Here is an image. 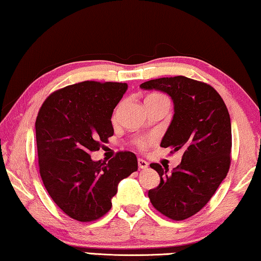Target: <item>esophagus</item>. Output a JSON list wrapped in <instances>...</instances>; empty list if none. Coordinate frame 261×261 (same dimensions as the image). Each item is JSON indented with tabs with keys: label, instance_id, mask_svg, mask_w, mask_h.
Returning a JSON list of instances; mask_svg holds the SVG:
<instances>
[{
	"label": "esophagus",
	"instance_id": "obj_1",
	"mask_svg": "<svg viewBox=\"0 0 261 261\" xmlns=\"http://www.w3.org/2000/svg\"><path fill=\"white\" fill-rule=\"evenodd\" d=\"M138 166H139V168L145 169L148 167V162H147L146 160H143V159H138Z\"/></svg>",
	"mask_w": 261,
	"mask_h": 261
}]
</instances>
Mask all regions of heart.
Returning <instances> with one entry per match:
<instances>
[{
	"label": "heart",
	"instance_id": "1",
	"mask_svg": "<svg viewBox=\"0 0 261 261\" xmlns=\"http://www.w3.org/2000/svg\"><path fill=\"white\" fill-rule=\"evenodd\" d=\"M150 96H161V95H158V94H154V95H150ZM119 108H120V106H118V107L115 108L114 113H113V116H112L113 121H115L116 118H118ZM149 143H150V140H149V139H146V138H140V139L137 140V141H135V145H137V146L139 147V148H141V149H145L146 147H148Z\"/></svg>",
	"mask_w": 261,
	"mask_h": 261
}]
</instances>
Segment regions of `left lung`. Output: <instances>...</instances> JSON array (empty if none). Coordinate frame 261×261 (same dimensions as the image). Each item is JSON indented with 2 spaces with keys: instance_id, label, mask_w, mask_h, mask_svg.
<instances>
[{
  "instance_id": "obj_1",
  "label": "left lung",
  "mask_w": 261,
  "mask_h": 261,
  "mask_svg": "<svg viewBox=\"0 0 261 261\" xmlns=\"http://www.w3.org/2000/svg\"><path fill=\"white\" fill-rule=\"evenodd\" d=\"M140 87L161 90L174 103L173 120L160 146L181 150L182 159L172 174L161 165L150 164L160 184L148 192V198L165 217L185 220L210 201L228 173L232 128L227 107L212 86L181 75Z\"/></svg>"
}]
</instances>
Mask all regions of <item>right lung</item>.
<instances>
[{"instance_id":"add662e5","label":"right lung","mask_w":261,"mask_h":261,"mask_svg":"<svg viewBox=\"0 0 261 261\" xmlns=\"http://www.w3.org/2000/svg\"><path fill=\"white\" fill-rule=\"evenodd\" d=\"M127 88L121 82L67 86L50 94L37 114L41 179L53 201L77 221L103 217L120 181L138 169L132 152L116 153L108 162L90 158L114 134L112 114Z\"/></svg>"}]
</instances>
